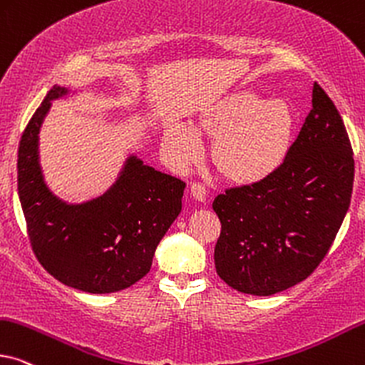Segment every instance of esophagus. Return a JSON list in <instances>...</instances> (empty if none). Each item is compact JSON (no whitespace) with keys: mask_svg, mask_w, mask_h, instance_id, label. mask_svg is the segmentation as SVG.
<instances>
[{"mask_svg":"<svg viewBox=\"0 0 365 365\" xmlns=\"http://www.w3.org/2000/svg\"><path fill=\"white\" fill-rule=\"evenodd\" d=\"M189 189H191V194H192L194 197H196L197 201H205L206 200V187H205V184L191 182V186H189Z\"/></svg>","mask_w":365,"mask_h":365,"instance_id":"obj_1","label":"esophagus"}]
</instances>
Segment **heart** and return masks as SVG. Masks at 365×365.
Wrapping results in <instances>:
<instances>
[{
	"mask_svg": "<svg viewBox=\"0 0 365 365\" xmlns=\"http://www.w3.org/2000/svg\"><path fill=\"white\" fill-rule=\"evenodd\" d=\"M198 135L215 139L211 159L233 182L262 181L285 158L293 134V113L287 102L264 101L248 90H236L211 102L194 122ZM164 148L178 165H187L201 144L186 125L165 132Z\"/></svg>",
	"mask_w": 365,
	"mask_h": 365,
	"instance_id": "b5f03b06",
	"label": "heart"
}]
</instances>
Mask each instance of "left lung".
<instances>
[{
	"instance_id": "left-lung-1",
	"label": "left lung",
	"mask_w": 365,
	"mask_h": 365,
	"mask_svg": "<svg viewBox=\"0 0 365 365\" xmlns=\"http://www.w3.org/2000/svg\"><path fill=\"white\" fill-rule=\"evenodd\" d=\"M354 184V153L342 117L319 83L283 163L262 181L226 189L216 273L241 293L267 297L309 278L329 253Z\"/></svg>"
}]
</instances>
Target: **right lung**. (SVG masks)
Here are the masks:
<instances>
[{"instance_id":"obj_1","label":"right lung","mask_w":365,"mask_h":365,"mask_svg":"<svg viewBox=\"0 0 365 365\" xmlns=\"http://www.w3.org/2000/svg\"><path fill=\"white\" fill-rule=\"evenodd\" d=\"M46 93L18 148V194L38 262L51 277L88 293L124 290L149 273L159 241L182 207L186 182L130 158L115 186L96 201L68 206L41 179L38 130L53 98Z\"/></svg>"}]
</instances>
